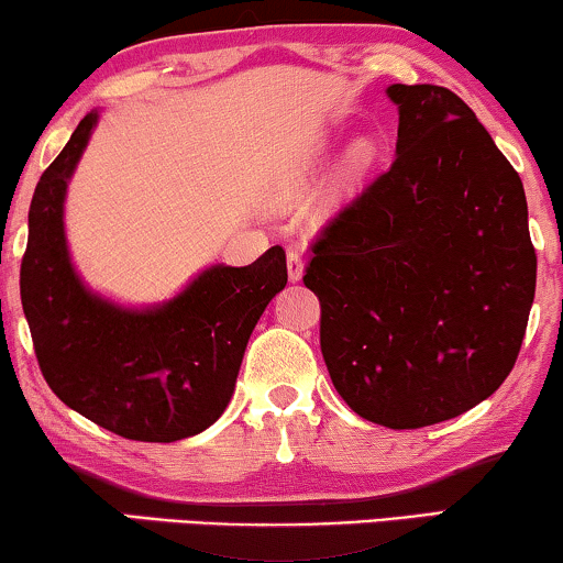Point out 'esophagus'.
<instances>
[{
    "label": "esophagus",
    "mask_w": 563,
    "mask_h": 563,
    "mask_svg": "<svg viewBox=\"0 0 563 563\" xmlns=\"http://www.w3.org/2000/svg\"><path fill=\"white\" fill-rule=\"evenodd\" d=\"M287 274H289V282H299L305 274L302 253H299L297 249H289V253H287Z\"/></svg>",
    "instance_id": "obj_1"
}]
</instances>
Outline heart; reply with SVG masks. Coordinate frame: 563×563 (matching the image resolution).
I'll return each instance as SVG.
<instances>
[{
  "label": "heart",
  "mask_w": 563,
  "mask_h": 563,
  "mask_svg": "<svg viewBox=\"0 0 563 563\" xmlns=\"http://www.w3.org/2000/svg\"><path fill=\"white\" fill-rule=\"evenodd\" d=\"M333 148H335V135L322 133L318 137H312L310 145H307V148L297 156L295 164L287 168V174L276 181V189H274L276 205L287 207V205H295L297 199H302L307 191L312 189L314 179H318L322 166L328 164ZM374 161H376L374 141H366L364 137V141L353 143L351 148L345 151L341 166H338V172L333 176V184H330V197L343 199V197L353 195V191L358 189V184L364 181V176L372 172Z\"/></svg>",
  "instance_id": "1"
}]
</instances>
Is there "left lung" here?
Here are the masks:
<instances>
[{
    "mask_svg": "<svg viewBox=\"0 0 563 563\" xmlns=\"http://www.w3.org/2000/svg\"><path fill=\"white\" fill-rule=\"evenodd\" d=\"M397 156L312 245L320 349L364 420L412 430L512 372L536 297L522 181L464 99L391 84Z\"/></svg>",
    "mask_w": 563,
    "mask_h": 563,
    "instance_id": "8db88e82",
    "label": "left lung"
}]
</instances>
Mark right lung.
I'll return each instance as SVG.
<instances>
[{
  "instance_id": "1",
  "label": "right lung",
  "mask_w": 563,
  "mask_h": 563,
  "mask_svg": "<svg viewBox=\"0 0 563 563\" xmlns=\"http://www.w3.org/2000/svg\"><path fill=\"white\" fill-rule=\"evenodd\" d=\"M91 110L37 181L20 295L35 356L60 402L130 441L174 443L225 412L249 338L287 287V256L214 264L151 307L112 302L81 282L66 243L68 181L95 133Z\"/></svg>"
}]
</instances>
